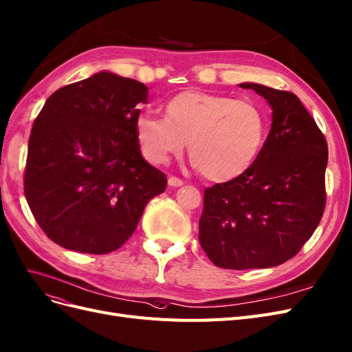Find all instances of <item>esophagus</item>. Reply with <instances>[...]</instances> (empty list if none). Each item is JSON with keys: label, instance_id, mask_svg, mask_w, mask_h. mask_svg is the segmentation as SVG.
Listing matches in <instances>:
<instances>
[{"label": "esophagus", "instance_id": "1", "mask_svg": "<svg viewBox=\"0 0 352 352\" xmlns=\"http://www.w3.org/2000/svg\"><path fill=\"white\" fill-rule=\"evenodd\" d=\"M168 185H170V186H182V185H184V180H182V179H179V177H176V176H170V177H168Z\"/></svg>", "mask_w": 352, "mask_h": 352}]
</instances>
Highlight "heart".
Masks as SVG:
<instances>
[{"mask_svg": "<svg viewBox=\"0 0 352 352\" xmlns=\"http://www.w3.org/2000/svg\"><path fill=\"white\" fill-rule=\"evenodd\" d=\"M144 155L164 164L184 151L211 182L243 175L256 160L266 137V118L250 100L204 91H184L166 104V116L142 112L135 122Z\"/></svg>", "mask_w": 352, "mask_h": 352, "instance_id": "obj_1", "label": "heart"}]
</instances>
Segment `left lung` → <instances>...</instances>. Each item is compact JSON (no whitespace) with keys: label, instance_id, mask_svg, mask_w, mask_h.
<instances>
[{"label":"left lung","instance_id":"8db88e82","mask_svg":"<svg viewBox=\"0 0 352 352\" xmlns=\"http://www.w3.org/2000/svg\"><path fill=\"white\" fill-rule=\"evenodd\" d=\"M268 100L272 125L256 160L239 177L204 190L199 245L224 270L271 268L292 259L326 207L328 142L292 91L243 82Z\"/></svg>","mask_w":352,"mask_h":352}]
</instances>
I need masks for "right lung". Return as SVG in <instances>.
<instances>
[{
    "label": "right lung",
    "mask_w": 352,
    "mask_h": 352,
    "mask_svg": "<svg viewBox=\"0 0 352 352\" xmlns=\"http://www.w3.org/2000/svg\"><path fill=\"white\" fill-rule=\"evenodd\" d=\"M148 89L99 72L47 98L29 138L24 197L54 243L106 254L135 232L166 175L144 160L135 122Z\"/></svg>",
    "instance_id": "right-lung-1"
}]
</instances>
